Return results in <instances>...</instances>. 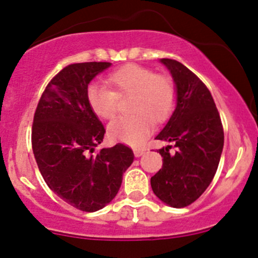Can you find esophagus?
I'll return each mask as SVG.
<instances>
[{
    "instance_id": "34e87169",
    "label": "esophagus",
    "mask_w": 258,
    "mask_h": 258,
    "mask_svg": "<svg viewBox=\"0 0 258 258\" xmlns=\"http://www.w3.org/2000/svg\"><path fill=\"white\" fill-rule=\"evenodd\" d=\"M144 152H146V149H144V148H135L134 149L135 157H137V158L142 157V155L144 154Z\"/></svg>"
}]
</instances>
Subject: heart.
Masks as SVG:
<instances>
[{"label":"heart","mask_w":258,"mask_h":258,"mask_svg":"<svg viewBox=\"0 0 258 258\" xmlns=\"http://www.w3.org/2000/svg\"><path fill=\"white\" fill-rule=\"evenodd\" d=\"M114 90L94 83L87 90V99L99 117L110 120L117 111V95H132L130 111L132 115L118 117L107 127L112 140L138 147L143 144L153 130V120L163 122L175 106L176 94L172 82L154 71L140 64H127L109 76Z\"/></svg>","instance_id":"b5f03b06"}]
</instances>
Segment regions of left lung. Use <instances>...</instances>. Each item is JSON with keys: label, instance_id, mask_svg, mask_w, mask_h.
<instances>
[{"label": "left lung", "instance_id": "left-lung-1", "mask_svg": "<svg viewBox=\"0 0 258 258\" xmlns=\"http://www.w3.org/2000/svg\"><path fill=\"white\" fill-rule=\"evenodd\" d=\"M175 83L176 105L155 140L175 143L163 147V168L152 176L161 202L182 208L197 200L213 180L224 146V131L208 88L179 61L160 58Z\"/></svg>", "mask_w": 258, "mask_h": 258}]
</instances>
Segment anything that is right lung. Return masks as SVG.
<instances>
[{"instance_id": "1", "label": "right lung", "mask_w": 258, "mask_h": 258, "mask_svg": "<svg viewBox=\"0 0 258 258\" xmlns=\"http://www.w3.org/2000/svg\"><path fill=\"white\" fill-rule=\"evenodd\" d=\"M110 66L84 62L64 67L47 84L34 115L33 153L45 182L84 212H97L114 200L135 158L121 143L92 154L105 128L88 103L87 90Z\"/></svg>"}]
</instances>
